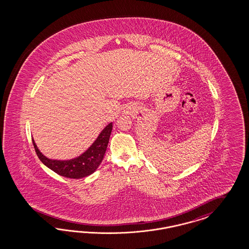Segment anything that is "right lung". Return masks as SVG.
<instances>
[{
  "mask_svg": "<svg viewBox=\"0 0 249 249\" xmlns=\"http://www.w3.org/2000/svg\"><path fill=\"white\" fill-rule=\"evenodd\" d=\"M112 130V123L106 127L90 148L77 158L70 160H53L45 157L33 140L34 148L40 160L54 173L64 177L79 179L93 174L104 158L108 140Z\"/></svg>",
  "mask_w": 249,
  "mask_h": 249,
  "instance_id": "add662e5",
  "label": "right lung"
}]
</instances>
